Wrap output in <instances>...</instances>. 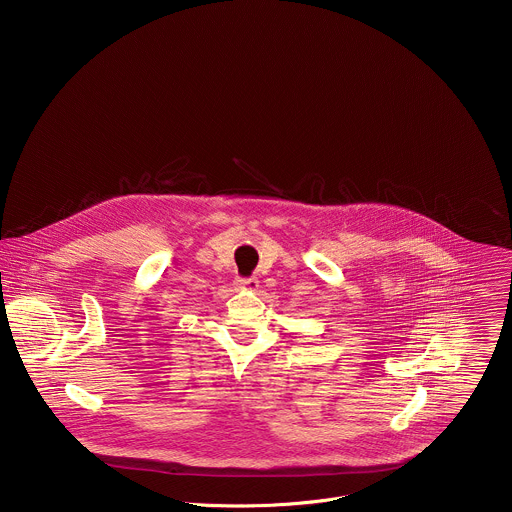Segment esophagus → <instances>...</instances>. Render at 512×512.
<instances>
[{
	"label": "esophagus",
	"mask_w": 512,
	"mask_h": 512,
	"mask_svg": "<svg viewBox=\"0 0 512 512\" xmlns=\"http://www.w3.org/2000/svg\"><path fill=\"white\" fill-rule=\"evenodd\" d=\"M236 286L244 288V290H250V292H256L260 288V282L256 278H246V280H236Z\"/></svg>",
	"instance_id": "1"
}]
</instances>
